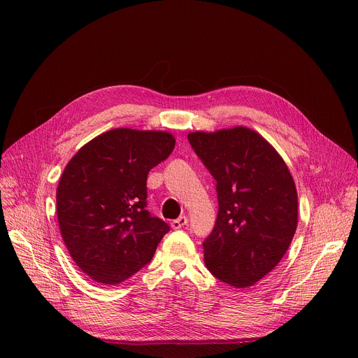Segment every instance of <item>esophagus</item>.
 Listing matches in <instances>:
<instances>
[{"label":"esophagus","mask_w":358,"mask_h":358,"mask_svg":"<svg viewBox=\"0 0 358 358\" xmlns=\"http://www.w3.org/2000/svg\"><path fill=\"white\" fill-rule=\"evenodd\" d=\"M187 217L185 216H180L178 219H176V220H173L171 222V227L174 229V230H178V229H181V227H184L185 224H187Z\"/></svg>","instance_id":"obj_1"}]
</instances>
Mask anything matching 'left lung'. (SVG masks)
<instances>
[{
  "label": "left lung",
  "mask_w": 358,
  "mask_h": 358,
  "mask_svg": "<svg viewBox=\"0 0 358 358\" xmlns=\"http://www.w3.org/2000/svg\"><path fill=\"white\" fill-rule=\"evenodd\" d=\"M188 141L217 182L219 213L203 243L204 264L230 287H253L294 239L295 181L278 151L250 128L196 131Z\"/></svg>",
  "instance_id": "1"
}]
</instances>
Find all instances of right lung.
Returning a JSON list of instances; mask_svg holds the SVG:
<instances>
[{
    "label": "right lung",
    "instance_id": "1",
    "mask_svg": "<svg viewBox=\"0 0 358 358\" xmlns=\"http://www.w3.org/2000/svg\"><path fill=\"white\" fill-rule=\"evenodd\" d=\"M174 147L166 131L116 128L67 162L56 192L59 229L71 259L94 282L131 278L170 230L145 210L147 176Z\"/></svg>",
    "mask_w": 358,
    "mask_h": 358
}]
</instances>
